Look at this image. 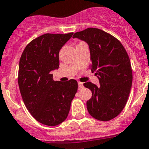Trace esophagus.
Masks as SVG:
<instances>
[{
  "label": "esophagus",
  "instance_id": "1",
  "mask_svg": "<svg viewBox=\"0 0 149 149\" xmlns=\"http://www.w3.org/2000/svg\"><path fill=\"white\" fill-rule=\"evenodd\" d=\"M83 88V83H80V82H78V88L81 89Z\"/></svg>",
  "mask_w": 149,
  "mask_h": 149
}]
</instances>
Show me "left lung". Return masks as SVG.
<instances>
[{
	"mask_svg": "<svg viewBox=\"0 0 149 149\" xmlns=\"http://www.w3.org/2000/svg\"><path fill=\"white\" fill-rule=\"evenodd\" d=\"M73 38L88 44L90 68L100 81L98 86L91 82L83 84L92 92L86 103L88 111L96 119L110 121L122 111L131 90L132 72L128 54L118 39L98 28L77 32Z\"/></svg>",
	"mask_w": 149,
	"mask_h": 149,
	"instance_id": "obj_1",
	"label": "left lung"
}]
</instances>
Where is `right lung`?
<instances>
[{"label": "right lung", "instance_id": "1", "mask_svg": "<svg viewBox=\"0 0 149 149\" xmlns=\"http://www.w3.org/2000/svg\"><path fill=\"white\" fill-rule=\"evenodd\" d=\"M73 33H46L31 41L19 63L18 84L25 107L42 124L57 126L66 120L77 82L54 81L51 72L59 67V51Z\"/></svg>", "mask_w": 149, "mask_h": 149}]
</instances>
